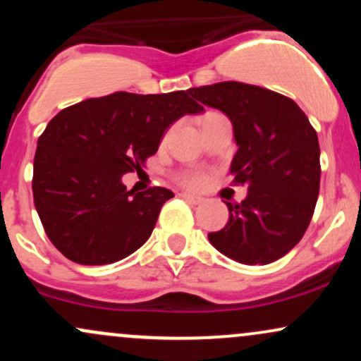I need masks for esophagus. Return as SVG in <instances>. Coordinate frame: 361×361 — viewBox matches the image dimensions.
I'll list each match as a JSON object with an SVG mask.
<instances>
[{"label":"esophagus","instance_id":"1","mask_svg":"<svg viewBox=\"0 0 361 361\" xmlns=\"http://www.w3.org/2000/svg\"><path fill=\"white\" fill-rule=\"evenodd\" d=\"M181 197L185 198L186 202H190V204H195V205H198V204H202V202H204V198L202 197H197V195H192V193H181Z\"/></svg>","mask_w":361,"mask_h":361}]
</instances>
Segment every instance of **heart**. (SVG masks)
Masks as SVG:
<instances>
[{"instance_id": "1", "label": "heart", "mask_w": 361, "mask_h": 361, "mask_svg": "<svg viewBox=\"0 0 361 361\" xmlns=\"http://www.w3.org/2000/svg\"><path fill=\"white\" fill-rule=\"evenodd\" d=\"M210 115H215V114H207L202 117V120L210 117ZM181 181H183L186 186H192V188H200V186L205 185L207 178L205 175H202V173H186V175H183V178H181Z\"/></svg>"}]
</instances>
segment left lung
I'll return each mask as SVG.
<instances>
[{"instance_id":"left-lung-1","label":"left lung","mask_w":361,"mask_h":361,"mask_svg":"<svg viewBox=\"0 0 361 361\" xmlns=\"http://www.w3.org/2000/svg\"><path fill=\"white\" fill-rule=\"evenodd\" d=\"M188 91L229 117L238 144L231 175L247 185L241 204L227 202L229 222L209 241L238 263H273L300 241L316 209V130L295 102L267 88L224 81Z\"/></svg>"}]
</instances>
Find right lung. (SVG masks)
<instances>
[{"label": "right lung", "mask_w": 361, "mask_h": 361, "mask_svg": "<svg viewBox=\"0 0 361 361\" xmlns=\"http://www.w3.org/2000/svg\"><path fill=\"white\" fill-rule=\"evenodd\" d=\"M204 106L190 91H117L61 110L37 142L34 202L51 243L80 264H109L147 241L171 190L128 192L122 175L139 169L166 128Z\"/></svg>", "instance_id": "add662e5"}]
</instances>
